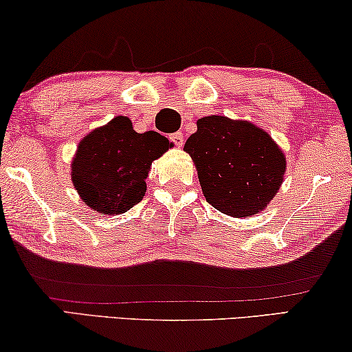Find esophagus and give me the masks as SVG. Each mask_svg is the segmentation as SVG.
<instances>
[{
	"label": "esophagus",
	"mask_w": 352,
	"mask_h": 352,
	"mask_svg": "<svg viewBox=\"0 0 352 352\" xmlns=\"http://www.w3.org/2000/svg\"><path fill=\"white\" fill-rule=\"evenodd\" d=\"M170 142H174L177 146H182L183 145V132H175L172 133V135H169Z\"/></svg>",
	"instance_id": "1"
}]
</instances>
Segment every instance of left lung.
<instances>
[{"label":"left lung","mask_w":352,"mask_h":352,"mask_svg":"<svg viewBox=\"0 0 352 352\" xmlns=\"http://www.w3.org/2000/svg\"><path fill=\"white\" fill-rule=\"evenodd\" d=\"M183 150L195 162L206 201L236 219L266 209L284 180V153L249 121L201 118Z\"/></svg>","instance_id":"obj_1"}]
</instances>
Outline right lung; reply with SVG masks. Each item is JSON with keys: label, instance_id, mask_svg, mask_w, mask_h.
I'll return each mask as SVG.
<instances>
[{"label": "right lung", "instance_id": "1", "mask_svg": "<svg viewBox=\"0 0 352 352\" xmlns=\"http://www.w3.org/2000/svg\"><path fill=\"white\" fill-rule=\"evenodd\" d=\"M170 146L161 133H138L129 118H113L79 142L72 162L73 186L98 214H124L145 196L151 162Z\"/></svg>", "mask_w": 352, "mask_h": 352}]
</instances>
